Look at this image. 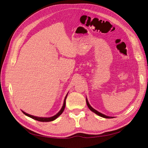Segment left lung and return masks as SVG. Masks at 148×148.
Returning <instances> with one entry per match:
<instances>
[{"label":"left lung","instance_id":"obj_1","mask_svg":"<svg viewBox=\"0 0 148 148\" xmlns=\"http://www.w3.org/2000/svg\"><path fill=\"white\" fill-rule=\"evenodd\" d=\"M86 104H87V106H88V108H89V109H90V110H91L92 112H93L94 113H95V114H97V115H99V116H100V117H103V118H106V119H112V118H114V117H109V116H107V115H104V114H103L99 112H98L97 110H95V109L92 108V107L91 106L90 104H89V102H88V101L87 98H86Z\"/></svg>","mask_w":148,"mask_h":148}]
</instances>
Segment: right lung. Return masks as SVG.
Instances as JSON below:
<instances>
[{"mask_svg":"<svg viewBox=\"0 0 148 148\" xmlns=\"http://www.w3.org/2000/svg\"><path fill=\"white\" fill-rule=\"evenodd\" d=\"M69 93V92H68ZM68 93L66 94V95L65 96V99H64V104L63 106H62L61 109L60 110V111L58 112L57 114H56L55 115L52 116V117H36V116H34V115H29L27 113L25 112L24 111L21 110L22 112H23L25 115H26V116H28V117L33 119H34L36 120H38V121H39V122H51V121H53L56 120L57 118H58L59 117V116L62 114V112H63L64 109H65V104H66V97H67V95H68Z\"/></svg>","mask_w":148,"mask_h":148,"instance_id":"add662e5","label":"right lung"}]
</instances>
